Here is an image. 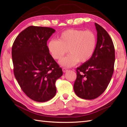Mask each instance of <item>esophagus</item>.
<instances>
[{
	"instance_id": "obj_1",
	"label": "esophagus",
	"mask_w": 127,
	"mask_h": 127,
	"mask_svg": "<svg viewBox=\"0 0 127 127\" xmlns=\"http://www.w3.org/2000/svg\"><path fill=\"white\" fill-rule=\"evenodd\" d=\"M62 70H63V72L65 73V72L68 71V69L66 68H62Z\"/></svg>"
}]
</instances>
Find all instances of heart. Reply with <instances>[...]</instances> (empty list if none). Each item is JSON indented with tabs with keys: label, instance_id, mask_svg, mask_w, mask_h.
Returning a JSON list of instances; mask_svg holds the SVG:
<instances>
[{
	"label": "heart",
	"instance_id": "heart-1",
	"mask_svg": "<svg viewBox=\"0 0 127 127\" xmlns=\"http://www.w3.org/2000/svg\"><path fill=\"white\" fill-rule=\"evenodd\" d=\"M97 37L94 32L69 29L60 34L58 40L51 39L48 44V50L54 59L60 60L68 50L69 53L60 61L62 66L71 67L78 63H85L92 57L96 49Z\"/></svg>",
	"mask_w": 127,
	"mask_h": 127
}]
</instances>
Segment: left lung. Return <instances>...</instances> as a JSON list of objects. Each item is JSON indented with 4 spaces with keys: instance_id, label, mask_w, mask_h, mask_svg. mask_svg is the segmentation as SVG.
<instances>
[{
    "instance_id": "left-lung-1",
    "label": "left lung",
    "mask_w": 127,
    "mask_h": 127,
    "mask_svg": "<svg viewBox=\"0 0 127 127\" xmlns=\"http://www.w3.org/2000/svg\"><path fill=\"white\" fill-rule=\"evenodd\" d=\"M97 44L92 57L77 68L74 91L81 98L92 100L100 96L110 83L114 72L115 49L110 36L104 28L95 23Z\"/></svg>"
}]
</instances>
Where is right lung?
<instances>
[{"label":"right lung","instance_id":"1","mask_svg":"<svg viewBox=\"0 0 127 127\" xmlns=\"http://www.w3.org/2000/svg\"><path fill=\"white\" fill-rule=\"evenodd\" d=\"M55 31L50 27L31 26L17 36L12 46L14 76L24 93L37 102L54 97L55 82L63 75L47 46Z\"/></svg>","mask_w":127,"mask_h":127}]
</instances>
